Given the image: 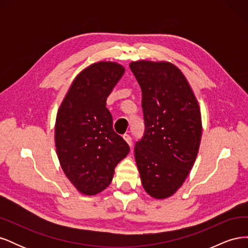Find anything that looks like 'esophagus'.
Returning a JSON list of instances; mask_svg holds the SVG:
<instances>
[{"mask_svg":"<svg viewBox=\"0 0 248 248\" xmlns=\"http://www.w3.org/2000/svg\"><path fill=\"white\" fill-rule=\"evenodd\" d=\"M123 139L125 140V141L127 142V144H128L129 147L132 146V140H131V137L129 136V134H125V136L123 137Z\"/></svg>","mask_w":248,"mask_h":248,"instance_id":"1","label":"esophagus"}]
</instances>
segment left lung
<instances>
[{
    "label": "left lung",
    "mask_w": 248,
    "mask_h": 248,
    "mask_svg": "<svg viewBox=\"0 0 248 248\" xmlns=\"http://www.w3.org/2000/svg\"><path fill=\"white\" fill-rule=\"evenodd\" d=\"M141 90L145 133L134 147L141 185L164 200L182 186L198 156L202 116L183 72L168 61L129 64Z\"/></svg>",
    "instance_id": "1"
}]
</instances>
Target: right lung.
Returning a JSON list of instances; mask_svg holds the SVG:
<instances>
[{"instance_id": "add662e5", "label": "right lung", "mask_w": 248, "mask_h": 248, "mask_svg": "<svg viewBox=\"0 0 248 248\" xmlns=\"http://www.w3.org/2000/svg\"><path fill=\"white\" fill-rule=\"evenodd\" d=\"M124 72L123 65L111 61L87 66L74 78L57 112L55 145L60 166L85 196L106 189L117 164L129 153L106 108Z\"/></svg>"}]
</instances>
